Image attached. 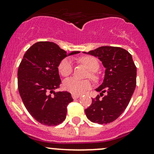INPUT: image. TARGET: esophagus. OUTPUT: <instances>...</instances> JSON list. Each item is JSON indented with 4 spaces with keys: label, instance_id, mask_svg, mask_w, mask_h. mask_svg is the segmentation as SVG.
Wrapping results in <instances>:
<instances>
[{
    "label": "esophagus",
    "instance_id": "esophagus-1",
    "mask_svg": "<svg viewBox=\"0 0 154 154\" xmlns=\"http://www.w3.org/2000/svg\"><path fill=\"white\" fill-rule=\"evenodd\" d=\"M72 98L74 99V100H76V99L80 97V95H77V94H72Z\"/></svg>",
    "mask_w": 154,
    "mask_h": 154
}]
</instances>
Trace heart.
I'll return each mask as SVG.
<instances>
[{
	"instance_id": "heart-1",
	"label": "heart",
	"mask_w": 154,
	"mask_h": 154,
	"mask_svg": "<svg viewBox=\"0 0 154 154\" xmlns=\"http://www.w3.org/2000/svg\"><path fill=\"white\" fill-rule=\"evenodd\" d=\"M80 60L92 72L91 73V77L93 80H97V76L94 73L98 70L100 67L97 60L92 56H85L80 58ZM58 69L60 73L63 77H68L73 72V63L72 60L69 58H65L60 63ZM63 87L65 89L73 94H81L85 91L90 89L91 87V82L88 80H81L76 77H71L65 80Z\"/></svg>"
}]
</instances>
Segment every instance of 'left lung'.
Segmentation results:
<instances>
[{
	"mask_svg": "<svg viewBox=\"0 0 154 154\" xmlns=\"http://www.w3.org/2000/svg\"><path fill=\"white\" fill-rule=\"evenodd\" d=\"M84 53L98 57L106 68L103 82L96 89L100 96L92 99L85 114L95 123H110L123 113L130 102L137 85V67L131 54L120 47L101 46ZM105 92L107 94L103 96Z\"/></svg>",
	"mask_w": 154,
	"mask_h": 154,
	"instance_id": "8db88e82",
	"label": "left lung"
}]
</instances>
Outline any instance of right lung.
Listing matches in <instances>:
<instances>
[{
    "mask_svg": "<svg viewBox=\"0 0 154 154\" xmlns=\"http://www.w3.org/2000/svg\"><path fill=\"white\" fill-rule=\"evenodd\" d=\"M66 57V51L56 43L40 41L27 50L19 66L17 86L23 103L32 117L45 125L63 122L68 105L73 101L69 92L54 91L61 82L58 66Z\"/></svg>",
    "mask_w": 154,
    "mask_h": 154,
    "instance_id": "add662e5",
    "label": "right lung"
}]
</instances>
